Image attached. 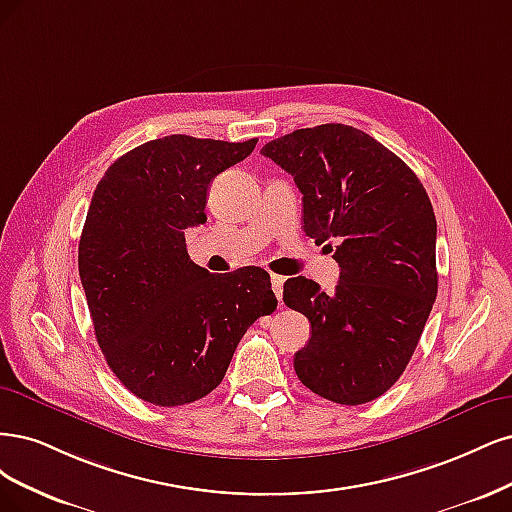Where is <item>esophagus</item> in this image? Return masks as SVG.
<instances>
[{
    "label": "esophagus",
    "instance_id": "34e87169",
    "mask_svg": "<svg viewBox=\"0 0 512 512\" xmlns=\"http://www.w3.org/2000/svg\"><path fill=\"white\" fill-rule=\"evenodd\" d=\"M283 285H285V276H278V274H272V289L276 293V300L280 302V298H283Z\"/></svg>",
    "mask_w": 512,
    "mask_h": 512
}]
</instances>
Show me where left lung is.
Here are the masks:
<instances>
[{
	"mask_svg": "<svg viewBox=\"0 0 512 512\" xmlns=\"http://www.w3.org/2000/svg\"><path fill=\"white\" fill-rule=\"evenodd\" d=\"M302 191L304 232L334 251L336 291L289 278L283 300L308 317L295 353L300 381L325 400H376L417 349L436 293V217L421 180L366 131L342 123L295 129L261 148Z\"/></svg>",
	"mask_w": 512,
	"mask_h": 512,
	"instance_id": "8db88e82",
	"label": "left lung"
}]
</instances>
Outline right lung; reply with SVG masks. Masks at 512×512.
Listing matches in <instances>:
<instances>
[{
	"instance_id": "right-lung-1",
	"label": "right lung",
	"mask_w": 512,
	"mask_h": 512,
	"mask_svg": "<svg viewBox=\"0 0 512 512\" xmlns=\"http://www.w3.org/2000/svg\"><path fill=\"white\" fill-rule=\"evenodd\" d=\"M255 144L151 140L114 161L95 187L78 244L80 283L110 370L144 402L204 398L223 381L246 329L276 310L266 270L210 274L185 244V229L206 223L214 176Z\"/></svg>"
}]
</instances>
